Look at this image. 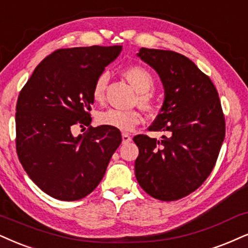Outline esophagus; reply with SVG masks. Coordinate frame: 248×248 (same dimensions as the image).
I'll return each mask as SVG.
<instances>
[{
  "instance_id": "esophagus-1",
  "label": "esophagus",
  "mask_w": 248,
  "mask_h": 248,
  "mask_svg": "<svg viewBox=\"0 0 248 248\" xmlns=\"http://www.w3.org/2000/svg\"><path fill=\"white\" fill-rule=\"evenodd\" d=\"M131 140H132V138H131V137H130L127 133H123V134H122V141H123V143L130 142Z\"/></svg>"
}]
</instances>
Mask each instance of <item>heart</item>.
Wrapping results in <instances>:
<instances>
[{
    "mask_svg": "<svg viewBox=\"0 0 248 248\" xmlns=\"http://www.w3.org/2000/svg\"><path fill=\"white\" fill-rule=\"evenodd\" d=\"M123 76L127 81L132 85L134 90L138 92L137 101L143 109L147 111H154L155 103L154 99L148 91H151L154 86V79L152 73L147 69L140 65L129 66L123 71ZM108 82V75L102 73L100 75L94 82L92 96L95 102H102L105 99V92ZM141 114L136 109L131 110H118L109 109L106 111L100 112L97 116V121L100 124L107 126L115 127L121 131H131L141 122Z\"/></svg>",
    "mask_w": 248,
    "mask_h": 248,
    "instance_id": "b5f03b06",
    "label": "heart"
}]
</instances>
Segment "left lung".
<instances>
[{
	"mask_svg": "<svg viewBox=\"0 0 248 248\" xmlns=\"http://www.w3.org/2000/svg\"><path fill=\"white\" fill-rule=\"evenodd\" d=\"M137 56L156 71L164 88L160 114L148 130L167 136L134 137L139 148L136 178L153 198L178 200L201 186L217 160L225 137L218 93L184 55L140 48Z\"/></svg>",
	"mask_w": 248,
	"mask_h": 248,
	"instance_id": "1",
	"label": "left lung"
}]
</instances>
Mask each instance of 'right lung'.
I'll return each mask as SVG.
<instances>
[{
  "label": "right lung",
  "instance_id": "right-lung-1",
  "mask_svg": "<svg viewBox=\"0 0 248 248\" xmlns=\"http://www.w3.org/2000/svg\"><path fill=\"white\" fill-rule=\"evenodd\" d=\"M121 46L59 49L36 66L17 101L16 147L39 188L63 201L85 198L99 185L122 142L119 130L90 126L93 85L121 54Z\"/></svg>",
  "mask_w": 248,
  "mask_h": 248
}]
</instances>
